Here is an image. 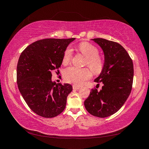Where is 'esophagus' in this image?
<instances>
[{
  "label": "esophagus",
  "mask_w": 149,
  "mask_h": 149,
  "mask_svg": "<svg viewBox=\"0 0 149 149\" xmlns=\"http://www.w3.org/2000/svg\"><path fill=\"white\" fill-rule=\"evenodd\" d=\"M79 88H80V87H79V86H78V85H73V89H75V90H77V89H79Z\"/></svg>",
  "instance_id": "34e87169"
}]
</instances>
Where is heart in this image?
I'll list each match as a JSON object with an SVG mask.
<instances>
[{
	"mask_svg": "<svg viewBox=\"0 0 149 149\" xmlns=\"http://www.w3.org/2000/svg\"><path fill=\"white\" fill-rule=\"evenodd\" d=\"M78 50L86 57L84 65L89 66L95 73L99 74L102 71L104 65V60L99 55V50L94 45L87 42H82L78 45ZM72 56V49L68 47L64 50L62 62L67 64ZM64 78L65 81L75 85H81L85 81L89 79L91 73L88 68L78 69L75 67H69L64 71Z\"/></svg>",
	"mask_w": 149,
	"mask_h": 149,
	"instance_id": "obj_1",
	"label": "heart"
}]
</instances>
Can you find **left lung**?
<instances>
[{
  "mask_svg": "<svg viewBox=\"0 0 149 149\" xmlns=\"http://www.w3.org/2000/svg\"><path fill=\"white\" fill-rule=\"evenodd\" d=\"M92 40L102 48L104 54V68L94 81L98 85L101 83L102 87L99 91L92 89L84 105L91 115L106 118L118 112L130 96L133 64L127 52L118 42L102 38Z\"/></svg>",
  "mask_w": 149,
  "mask_h": 149,
  "instance_id": "left-lung-1",
  "label": "left lung"
}]
</instances>
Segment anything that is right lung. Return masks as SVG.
<instances>
[{"mask_svg": "<svg viewBox=\"0 0 149 149\" xmlns=\"http://www.w3.org/2000/svg\"><path fill=\"white\" fill-rule=\"evenodd\" d=\"M74 39L39 40L20 54L17 65V87L30 109L40 116L54 118L65 109L72 86L52 82L51 72H59L64 50Z\"/></svg>", "mask_w": 149, "mask_h": 149, "instance_id": "1", "label": "right lung"}]
</instances>
